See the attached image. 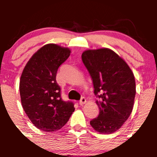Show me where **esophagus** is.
Returning a JSON list of instances; mask_svg holds the SVG:
<instances>
[{"mask_svg":"<svg viewBox=\"0 0 157 157\" xmlns=\"http://www.w3.org/2000/svg\"><path fill=\"white\" fill-rule=\"evenodd\" d=\"M86 99H85L84 97H82L81 99H80V102H79V104H80V105H84V104L86 103Z\"/></svg>","mask_w":157,"mask_h":157,"instance_id":"1","label":"esophagus"}]
</instances>
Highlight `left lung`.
Masks as SVG:
<instances>
[{
    "instance_id": "left-lung-1",
    "label": "left lung",
    "mask_w": 157,
    "mask_h": 157,
    "mask_svg": "<svg viewBox=\"0 0 157 157\" xmlns=\"http://www.w3.org/2000/svg\"><path fill=\"white\" fill-rule=\"evenodd\" d=\"M82 60L99 97L96 103L99 114L90 121V125L101 134H112L121 128L132 112L136 94L134 74L126 61L108 48L84 51Z\"/></svg>"
}]
</instances>
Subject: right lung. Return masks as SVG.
<instances>
[{"mask_svg":"<svg viewBox=\"0 0 157 157\" xmlns=\"http://www.w3.org/2000/svg\"><path fill=\"white\" fill-rule=\"evenodd\" d=\"M71 49L50 43L40 48L26 63L20 80L21 104L33 124L42 131L61 129L74 111V104L61 98L56 82L58 67Z\"/></svg>","mask_w":157,"mask_h":157,"instance_id":"right-lung-1","label":"right lung"}]
</instances>
